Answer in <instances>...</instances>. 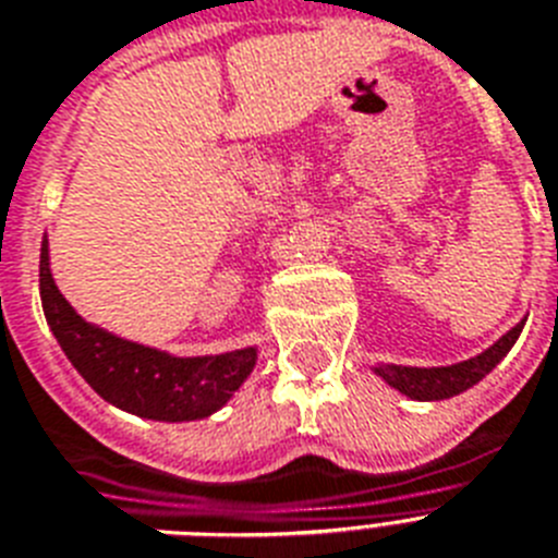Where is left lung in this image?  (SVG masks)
Instances as JSON below:
<instances>
[{"label":"left lung","mask_w":558,"mask_h":558,"mask_svg":"<svg viewBox=\"0 0 558 558\" xmlns=\"http://www.w3.org/2000/svg\"><path fill=\"white\" fill-rule=\"evenodd\" d=\"M522 326L525 320L517 323L508 335H502L490 349H485L482 354L471 360H462V363H453V366H430V368H416V366H395V363H380L374 366V374L383 377L391 388H397L400 395L411 397V400L430 402V400H448V397H457L462 391H468L471 386L490 374L496 368V363L513 349V343L522 335Z\"/></svg>","instance_id":"left-lung-1"}]
</instances>
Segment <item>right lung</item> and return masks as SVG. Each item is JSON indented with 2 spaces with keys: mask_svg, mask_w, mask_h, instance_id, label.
<instances>
[{
  "mask_svg": "<svg viewBox=\"0 0 558 558\" xmlns=\"http://www.w3.org/2000/svg\"><path fill=\"white\" fill-rule=\"evenodd\" d=\"M39 292L48 326L98 397L116 409L158 423H190L223 409L257 363V349L175 357L98 329L64 301L50 275L48 235L41 241Z\"/></svg>",
  "mask_w": 558,
  "mask_h": 558,
  "instance_id": "obj_1",
  "label": "right lung"
}]
</instances>
